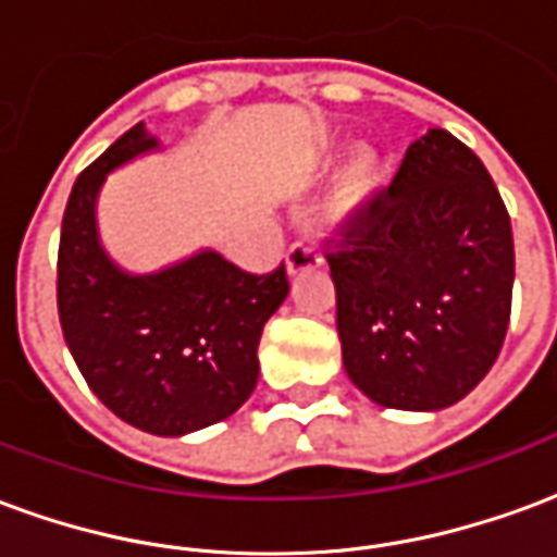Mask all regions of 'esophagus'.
<instances>
[{
  "instance_id": "1",
  "label": "esophagus",
  "mask_w": 557,
  "mask_h": 557,
  "mask_svg": "<svg viewBox=\"0 0 557 557\" xmlns=\"http://www.w3.org/2000/svg\"><path fill=\"white\" fill-rule=\"evenodd\" d=\"M322 265V253L315 250L310 242H298L292 244L289 253H286V271H289V277L295 274H301V271H313V268Z\"/></svg>"
}]
</instances>
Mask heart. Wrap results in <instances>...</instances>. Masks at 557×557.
I'll list each match as a JSON object with an SVG mask.
<instances>
[{
	"instance_id": "b5f03b06",
	"label": "heart",
	"mask_w": 557,
	"mask_h": 557,
	"mask_svg": "<svg viewBox=\"0 0 557 557\" xmlns=\"http://www.w3.org/2000/svg\"><path fill=\"white\" fill-rule=\"evenodd\" d=\"M385 154L375 146H358L343 163V170L331 184L325 214L331 223H351L367 214L385 187Z\"/></svg>"
}]
</instances>
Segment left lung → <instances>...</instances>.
Segmentation results:
<instances>
[{"mask_svg": "<svg viewBox=\"0 0 557 557\" xmlns=\"http://www.w3.org/2000/svg\"><path fill=\"white\" fill-rule=\"evenodd\" d=\"M343 367L403 411L468 397L502 351L513 295V232L468 146L430 127L394 184L327 253Z\"/></svg>", "mask_w": 557, "mask_h": 557, "instance_id": "left-lung-1", "label": "left lung"}]
</instances>
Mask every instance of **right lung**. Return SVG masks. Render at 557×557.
<instances>
[{
  "instance_id": "1",
  "label": "right lung",
  "mask_w": 557,
  "mask_h": 557,
  "mask_svg": "<svg viewBox=\"0 0 557 557\" xmlns=\"http://www.w3.org/2000/svg\"><path fill=\"white\" fill-rule=\"evenodd\" d=\"M139 122L67 196L59 242V322L79 373L115 418L151 435H187L242 409L259 379L262 327L289 295L286 268L247 274L218 250L134 274L103 250L107 175L158 151Z\"/></svg>"
}]
</instances>
